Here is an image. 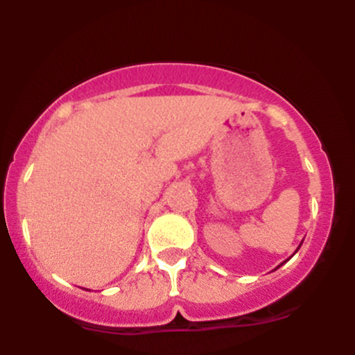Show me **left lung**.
Here are the masks:
<instances>
[{"label":"left lung","mask_w":355,"mask_h":355,"mask_svg":"<svg viewBox=\"0 0 355 355\" xmlns=\"http://www.w3.org/2000/svg\"><path fill=\"white\" fill-rule=\"evenodd\" d=\"M300 245H302V243H300ZM300 245H299V248H300ZM299 248H297V250H299ZM297 250H295V252H297ZM287 260H288V259H287ZM287 260H285V262H287ZM279 267H280V266H279Z\"/></svg>","instance_id":"1"}]
</instances>
